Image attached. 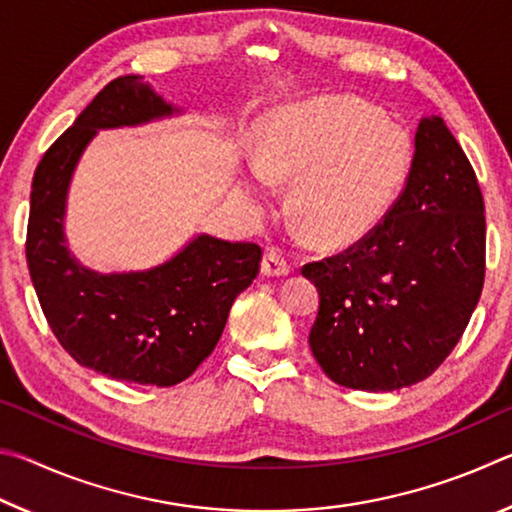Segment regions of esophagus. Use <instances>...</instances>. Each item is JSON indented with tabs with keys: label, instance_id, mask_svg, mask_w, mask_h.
Here are the masks:
<instances>
[{
	"label": "esophagus",
	"instance_id": "esophagus-1",
	"mask_svg": "<svg viewBox=\"0 0 512 512\" xmlns=\"http://www.w3.org/2000/svg\"><path fill=\"white\" fill-rule=\"evenodd\" d=\"M291 273V266L287 264V259H284L277 250H266L264 259H262V275L264 277H284Z\"/></svg>",
	"mask_w": 512,
	"mask_h": 512
}]
</instances>
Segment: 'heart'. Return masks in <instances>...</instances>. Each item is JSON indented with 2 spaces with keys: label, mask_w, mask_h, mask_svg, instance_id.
I'll list each match as a JSON object with an SVG mask.
<instances>
[{
  "label": "heart",
  "mask_w": 512,
  "mask_h": 512,
  "mask_svg": "<svg viewBox=\"0 0 512 512\" xmlns=\"http://www.w3.org/2000/svg\"><path fill=\"white\" fill-rule=\"evenodd\" d=\"M411 167L409 137L354 99L289 103L257 126V164L241 183L250 201L271 196L272 180H293L291 210L323 248H345L377 228Z\"/></svg>",
  "instance_id": "heart-1"
}]
</instances>
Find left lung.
Wrapping results in <instances>:
<instances>
[{
  "mask_svg": "<svg viewBox=\"0 0 512 512\" xmlns=\"http://www.w3.org/2000/svg\"><path fill=\"white\" fill-rule=\"evenodd\" d=\"M302 275L320 296L309 348L336 384L397 391L449 357L481 298L485 214L443 119L418 124L409 178L377 228Z\"/></svg>",
  "mask_w": 512,
  "mask_h": 512,
  "instance_id": "8db88e82",
  "label": "left lung"
}]
</instances>
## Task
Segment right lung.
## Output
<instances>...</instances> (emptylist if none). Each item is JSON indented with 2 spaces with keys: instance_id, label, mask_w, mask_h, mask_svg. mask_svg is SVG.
I'll use <instances>...</instances> for the list:
<instances>
[{
  "instance_id": "add662e5",
  "label": "right lung",
  "mask_w": 512,
  "mask_h": 512,
  "mask_svg": "<svg viewBox=\"0 0 512 512\" xmlns=\"http://www.w3.org/2000/svg\"><path fill=\"white\" fill-rule=\"evenodd\" d=\"M178 112L142 76H119L49 146L31 185L27 262L51 332L81 366L142 386L180 384L210 357L262 262L257 244L212 235H196L149 271L99 273L69 253L67 192L85 146L101 128Z\"/></svg>"
}]
</instances>
